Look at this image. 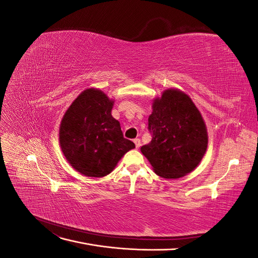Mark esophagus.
<instances>
[{
	"mask_svg": "<svg viewBox=\"0 0 258 258\" xmlns=\"http://www.w3.org/2000/svg\"><path fill=\"white\" fill-rule=\"evenodd\" d=\"M134 142H135V144H136V147H137V148H139L140 146H141V140H140V139H135V140H134Z\"/></svg>",
	"mask_w": 258,
	"mask_h": 258,
	"instance_id": "34e87169",
	"label": "esophagus"
}]
</instances>
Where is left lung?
<instances>
[{
    "label": "left lung",
    "mask_w": 258,
    "mask_h": 258,
    "mask_svg": "<svg viewBox=\"0 0 258 258\" xmlns=\"http://www.w3.org/2000/svg\"><path fill=\"white\" fill-rule=\"evenodd\" d=\"M148 117L152 141L141 147L155 173L178 178L190 173L204 158L208 131L204 118L185 92L170 88L153 102Z\"/></svg>",
    "instance_id": "left-lung-1"
}]
</instances>
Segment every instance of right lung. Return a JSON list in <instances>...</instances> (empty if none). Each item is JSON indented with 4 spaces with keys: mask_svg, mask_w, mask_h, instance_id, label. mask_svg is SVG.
Segmentation results:
<instances>
[{
    "mask_svg": "<svg viewBox=\"0 0 258 258\" xmlns=\"http://www.w3.org/2000/svg\"><path fill=\"white\" fill-rule=\"evenodd\" d=\"M114 101L96 88L84 90L70 105L59 129V142L68 162L80 173L102 177L136 145L124 139L112 116Z\"/></svg>",
    "mask_w": 258,
    "mask_h": 258,
    "instance_id": "1",
    "label": "right lung"
}]
</instances>
